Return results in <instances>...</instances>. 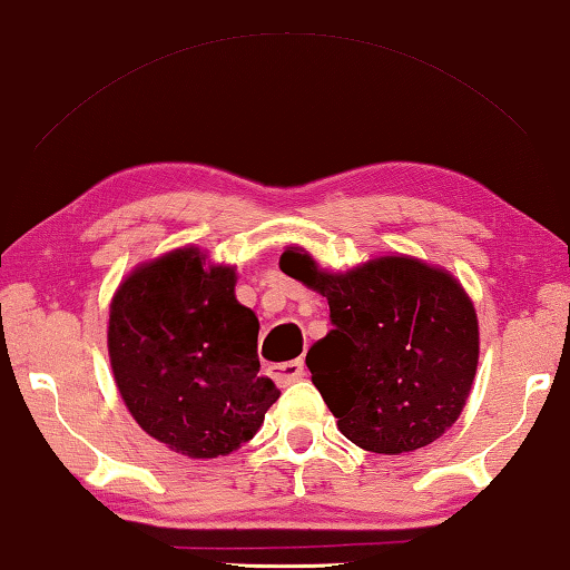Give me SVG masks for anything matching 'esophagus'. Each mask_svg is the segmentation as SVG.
<instances>
[{
  "label": "esophagus",
  "instance_id": "esophagus-1",
  "mask_svg": "<svg viewBox=\"0 0 570 570\" xmlns=\"http://www.w3.org/2000/svg\"><path fill=\"white\" fill-rule=\"evenodd\" d=\"M303 376H305V363L301 358L285 361V363H277V366H273V379L279 386L293 384V381H301Z\"/></svg>",
  "mask_w": 570,
  "mask_h": 570
}]
</instances>
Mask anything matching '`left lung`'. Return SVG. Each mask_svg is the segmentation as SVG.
Returning a JSON list of instances; mask_svg holds the SVG:
<instances>
[{
	"label": "left lung",
	"mask_w": 570,
	"mask_h": 570,
	"mask_svg": "<svg viewBox=\"0 0 570 570\" xmlns=\"http://www.w3.org/2000/svg\"><path fill=\"white\" fill-rule=\"evenodd\" d=\"M279 269L328 297L333 328L305 363L346 440L376 454L414 452L460 419L480 325L450 269L384 255L331 273L303 247H285Z\"/></svg>",
	"instance_id": "obj_1"
}]
</instances>
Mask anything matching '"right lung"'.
<instances>
[{
    "label": "right lung",
    "mask_w": 570,
    "mask_h": 570,
    "mask_svg": "<svg viewBox=\"0 0 570 570\" xmlns=\"http://www.w3.org/2000/svg\"><path fill=\"white\" fill-rule=\"evenodd\" d=\"M235 285V265L186 245L130 269L108 307L120 399L148 436L191 460L237 452L279 396L259 376V321Z\"/></svg>",
    "instance_id": "obj_1"
}]
</instances>
